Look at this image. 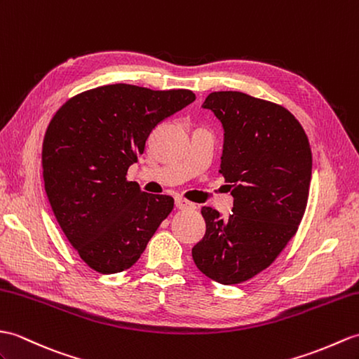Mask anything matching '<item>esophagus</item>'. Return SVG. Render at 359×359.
Masks as SVG:
<instances>
[{
  "mask_svg": "<svg viewBox=\"0 0 359 359\" xmlns=\"http://www.w3.org/2000/svg\"><path fill=\"white\" fill-rule=\"evenodd\" d=\"M176 208H179V210H196V205L191 203L189 200H187V198L177 197L176 198Z\"/></svg>",
  "mask_w": 359,
  "mask_h": 359,
  "instance_id": "obj_1",
  "label": "esophagus"
}]
</instances>
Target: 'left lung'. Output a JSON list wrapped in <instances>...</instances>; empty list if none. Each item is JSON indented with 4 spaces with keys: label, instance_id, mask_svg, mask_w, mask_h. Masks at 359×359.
<instances>
[{
    "label": "left lung",
    "instance_id": "8db88e82",
    "mask_svg": "<svg viewBox=\"0 0 359 359\" xmlns=\"http://www.w3.org/2000/svg\"><path fill=\"white\" fill-rule=\"evenodd\" d=\"M202 107L224 130L220 172L234 206L228 219L202 208L206 232L193 260L208 278L237 285L271 266L295 236L309 197L312 151L285 107L240 91H214Z\"/></svg>",
    "mask_w": 359,
    "mask_h": 359
}]
</instances>
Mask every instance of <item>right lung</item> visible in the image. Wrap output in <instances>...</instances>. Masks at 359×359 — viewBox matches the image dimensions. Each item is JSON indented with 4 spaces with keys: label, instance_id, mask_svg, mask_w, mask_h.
I'll use <instances>...</instances> for the list:
<instances>
[{
    "label": "right lung",
    "instance_id": "1",
    "mask_svg": "<svg viewBox=\"0 0 359 359\" xmlns=\"http://www.w3.org/2000/svg\"><path fill=\"white\" fill-rule=\"evenodd\" d=\"M196 95L113 84L70 97L50 121L43 142L44 188L55 217L91 269L131 268L174 208L127 180L149 133Z\"/></svg>",
    "mask_w": 359,
    "mask_h": 359
}]
</instances>
